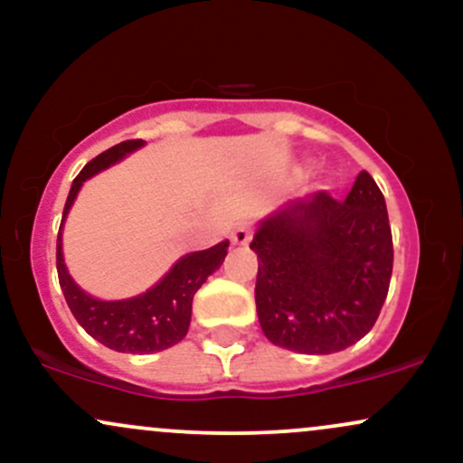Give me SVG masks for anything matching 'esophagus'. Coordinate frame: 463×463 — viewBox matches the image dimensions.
Wrapping results in <instances>:
<instances>
[{
	"mask_svg": "<svg viewBox=\"0 0 463 463\" xmlns=\"http://www.w3.org/2000/svg\"><path fill=\"white\" fill-rule=\"evenodd\" d=\"M231 239L235 246H248V241L252 239V226H250L248 222H239V224L235 226V231H232Z\"/></svg>",
	"mask_w": 463,
	"mask_h": 463,
	"instance_id": "esophagus-1",
	"label": "esophagus"
}]
</instances>
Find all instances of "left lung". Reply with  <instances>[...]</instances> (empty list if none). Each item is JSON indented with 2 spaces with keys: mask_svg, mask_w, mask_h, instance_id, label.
Here are the masks:
<instances>
[{
  "mask_svg": "<svg viewBox=\"0 0 463 463\" xmlns=\"http://www.w3.org/2000/svg\"><path fill=\"white\" fill-rule=\"evenodd\" d=\"M250 248L259 254V322L274 346L331 354L370 333L394 265L385 198L368 172L346 200L328 191L268 217Z\"/></svg>",
  "mask_w": 463,
  "mask_h": 463,
  "instance_id": "obj_1",
  "label": "left lung"
}]
</instances>
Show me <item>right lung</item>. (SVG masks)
<instances>
[{"label":"right lung","instance_id":"right-lung-1","mask_svg":"<svg viewBox=\"0 0 463 463\" xmlns=\"http://www.w3.org/2000/svg\"><path fill=\"white\" fill-rule=\"evenodd\" d=\"M141 139H130L109 150L98 154L93 161L84 165L82 172L73 178L71 191H69L65 211H62V222L69 206L76 200L80 187L87 178L95 176L98 172L119 161L126 152L141 147ZM61 222V228H62ZM228 243H220L202 252H194L183 257L169 269L158 285H154L150 291L130 300H115L104 302L95 300L84 294L80 287L73 283L71 276L67 274L65 261H62V243L61 232L56 239V269L58 283H61L62 294L76 317L80 326L84 328L91 337L102 342L104 346L117 353H132L146 354L158 353V350L172 348L178 344L189 331L191 322V302H194L195 291L202 283L220 268L228 252Z\"/></svg>","mask_w":463,"mask_h":463}]
</instances>
